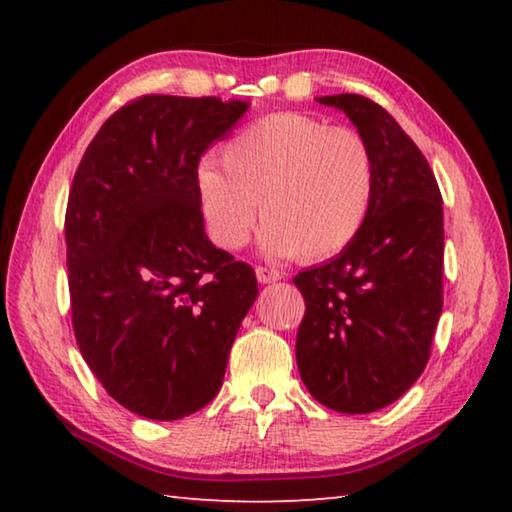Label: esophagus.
<instances>
[{
    "label": "esophagus",
    "mask_w": 512,
    "mask_h": 512,
    "mask_svg": "<svg viewBox=\"0 0 512 512\" xmlns=\"http://www.w3.org/2000/svg\"><path fill=\"white\" fill-rule=\"evenodd\" d=\"M255 275H257V280L262 282V284H271V282H277L280 280V271H275V268H268V266H257L255 268Z\"/></svg>",
    "instance_id": "obj_1"
}]
</instances>
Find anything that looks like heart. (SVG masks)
I'll return each mask as SVG.
<instances>
[{
	"label": "heart",
	"instance_id": "heart-1",
	"mask_svg": "<svg viewBox=\"0 0 512 512\" xmlns=\"http://www.w3.org/2000/svg\"><path fill=\"white\" fill-rule=\"evenodd\" d=\"M221 162L198 164L196 189L207 232L225 250L246 246L262 201L266 255L334 257L359 235L375 196L366 140L302 112L255 119L223 146Z\"/></svg>",
	"mask_w": 512,
	"mask_h": 512
}]
</instances>
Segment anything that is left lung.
I'll list each match as a JSON object with an SVG mask.
<instances>
[{"label": "left lung", "mask_w": 512, "mask_h": 512, "mask_svg": "<svg viewBox=\"0 0 512 512\" xmlns=\"http://www.w3.org/2000/svg\"><path fill=\"white\" fill-rule=\"evenodd\" d=\"M318 103L343 110L370 146L375 196L348 248L293 277L305 298L296 359L327 409L372 413L422 375L443 311V196L400 124L361 94Z\"/></svg>", "instance_id": "1"}]
</instances>
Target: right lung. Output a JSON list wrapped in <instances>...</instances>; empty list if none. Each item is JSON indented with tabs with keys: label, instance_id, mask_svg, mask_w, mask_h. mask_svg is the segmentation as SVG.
I'll return each instance as SVG.
<instances>
[{
	"label": "right lung",
	"instance_id": "1",
	"mask_svg": "<svg viewBox=\"0 0 512 512\" xmlns=\"http://www.w3.org/2000/svg\"><path fill=\"white\" fill-rule=\"evenodd\" d=\"M246 101L146 94L83 153L65 212L79 350L112 400L180 420L223 384L255 271L205 235L196 171Z\"/></svg>",
	"mask_w": 512,
	"mask_h": 512
}]
</instances>
